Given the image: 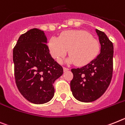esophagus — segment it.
I'll list each match as a JSON object with an SVG mask.
<instances>
[{"instance_id":"esophagus-1","label":"esophagus","mask_w":125,"mask_h":125,"mask_svg":"<svg viewBox=\"0 0 125 125\" xmlns=\"http://www.w3.org/2000/svg\"><path fill=\"white\" fill-rule=\"evenodd\" d=\"M69 70V69H68V68H67V67H63V71L64 72H66Z\"/></svg>"}]
</instances>
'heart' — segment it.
<instances>
[{
    "label": "heart",
    "instance_id": "heart-1",
    "mask_svg": "<svg viewBox=\"0 0 125 125\" xmlns=\"http://www.w3.org/2000/svg\"><path fill=\"white\" fill-rule=\"evenodd\" d=\"M51 55L58 61L67 54V62L77 65H85L97 56L100 44L93 36L84 30H68L62 32L58 38L52 37L48 43Z\"/></svg>",
    "mask_w": 125,
    "mask_h": 125
}]
</instances>
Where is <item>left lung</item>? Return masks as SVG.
<instances>
[{"label": "left lung", "mask_w": 125, "mask_h": 125, "mask_svg": "<svg viewBox=\"0 0 125 125\" xmlns=\"http://www.w3.org/2000/svg\"><path fill=\"white\" fill-rule=\"evenodd\" d=\"M101 44L97 58L81 68L72 69L70 88L73 97L84 103L93 102L108 89L113 71V44L104 32L95 30Z\"/></svg>", "instance_id": "left-lung-1"}]
</instances>
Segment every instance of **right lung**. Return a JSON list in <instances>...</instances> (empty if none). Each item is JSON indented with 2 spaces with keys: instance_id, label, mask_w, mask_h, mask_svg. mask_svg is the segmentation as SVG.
Here are the masks:
<instances>
[{
  "instance_id": "1",
  "label": "right lung",
  "mask_w": 125,
  "mask_h": 125,
  "mask_svg": "<svg viewBox=\"0 0 125 125\" xmlns=\"http://www.w3.org/2000/svg\"><path fill=\"white\" fill-rule=\"evenodd\" d=\"M46 43L44 32L33 28L20 36L13 49L17 89L28 101L36 104L53 98L54 82L63 72L51 56Z\"/></svg>"
}]
</instances>
